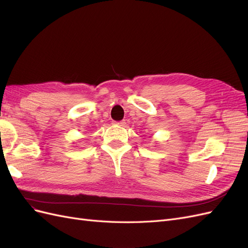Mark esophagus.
<instances>
[{"label": "esophagus", "instance_id": "34e87169", "mask_svg": "<svg viewBox=\"0 0 248 248\" xmlns=\"http://www.w3.org/2000/svg\"><path fill=\"white\" fill-rule=\"evenodd\" d=\"M114 124H117V125H121V126H123V125H124V124H125V122H124V121H122V122H114Z\"/></svg>", "mask_w": 248, "mask_h": 248}]
</instances>
